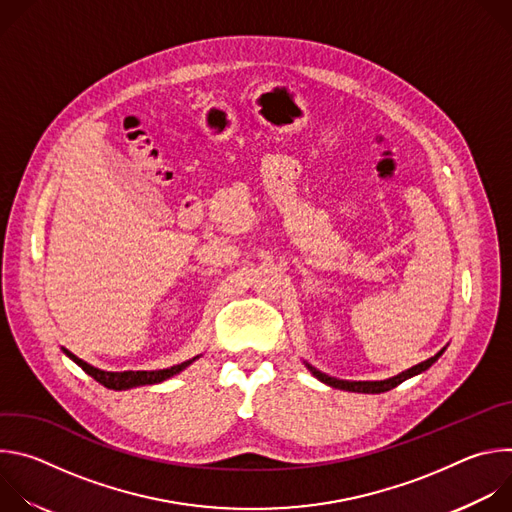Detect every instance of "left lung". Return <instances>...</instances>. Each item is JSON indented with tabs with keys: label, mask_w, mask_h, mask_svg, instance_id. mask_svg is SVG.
Segmentation results:
<instances>
[{
	"label": "left lung",
	"mask_w": 512,
	"mask_h": 512,
	"mask_svg": "<svg viewBox=\"0 0 512 512\" xmlns=\"http://www.w3.org/2000/svg\"><path fill=\"white\" fill-rule=\"evenodd\" d=\"M442 352H444V350H440L435 356H431V358H427V360L415 364V367H411L409 371H405V373H401V375H397V377H393V379H387V381H358V383H354V381H338V379H334V377H328V375L316 371L314 367H310V364H308V369L312 371V375H314L316 379H320L322 383H326V385H330V387H334V389H344V391H354V393H385V391L395 389V387L401 385L403 381H407V379H411V377H415V375L427 371V369L431 367V364L442 356Z\"/></svg>",
	"instance_id": "obj_1"
}]
</instances>
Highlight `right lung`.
<instances>
[{
    "mask_svg": "<svg viewBox=\"0 0 512 512\" xmlns=\"http://www.w3.org/2000/svg\"><path fill=\"white\" fill-rule=\"evenodd\" d=\"M66 356H70L72 360H75L79 367L91 375L97 383H101L103 387L107 389H115V391H123V389H131V387H139V385H156V383H162L174 375H178L182 369H186L188 364L194 360H186V362H180L176 364V367H170V369H162V371H123V373H107V371H101V369H95L91 367V364H87L85 360L77 358L72 352H68L66 348H62Z\"/></svg>",
    "mask_w": 512,
    "mask_h": 512,
    "instance_id": "add662e5",
    "label": "right lung"
}]
</instances>
